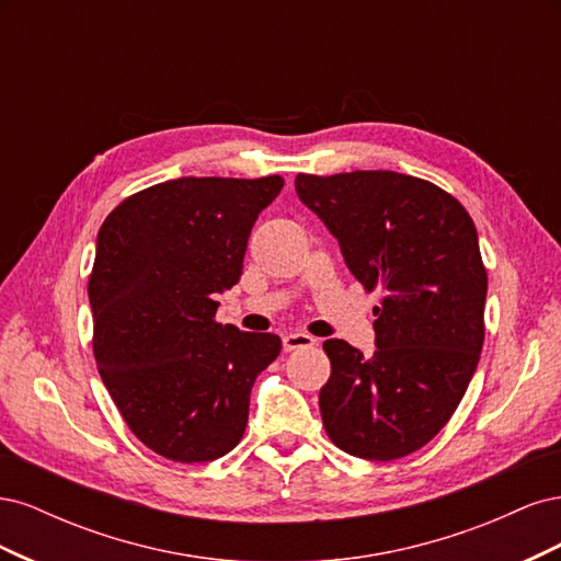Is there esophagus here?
Here are the masks:
<instances>
[{
    "mask_svg": "<svg viewBox=\"0 0 561 561\" xmlns=\"http://www.w3.org/2000/svg\"><path fill=\"white\" fill-rule=\"evenodd\" d=\"M316 346V339L307 332H293L283 336V348L285 351H299V348H309Z\"/></svg>",
    "mask_w": 561,
    "mask_h": 561,
    "instance_id": "34e87169",
    "label": "esophagus"
}]
</instances>
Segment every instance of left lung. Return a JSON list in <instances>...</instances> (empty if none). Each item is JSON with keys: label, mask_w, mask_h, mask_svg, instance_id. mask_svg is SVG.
I'll return each instance as SVG.
<instances>
[{"label": "left lung", "mask_w": 561, "mask_h": 561, "mask_svg": "<svg viewBox=\"0 0 561 561\" xmlns=\"http://www.w3.org/2000/svg\"><path fill=\"white\" fill-rule=\"evenodd\" d=\"M375 307V355L328 339L320 414L332 443L367 461L428 445L463 400L484 344L486 268L468 210L393 171L295 178Z\"/></svg>", "instance_id": "1"}]
</instances>
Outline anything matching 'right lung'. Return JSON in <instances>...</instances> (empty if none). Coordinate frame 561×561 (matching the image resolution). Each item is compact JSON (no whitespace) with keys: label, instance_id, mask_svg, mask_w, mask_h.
I'll use <instances>...</instances> for the list:
<instances>
[{"label":"right lung","instance_id":"obj_1","mask_svg":"<svg viewBox=\"0 0 561 561\" xmlns=\"http://www.w3.org/2000/svg\"><path fill=\"white\" fill-rule=\"evenodd\" d=\"M283 184L168 180L124 198L100 227L89 278L95 365L133 435L168 461H215L239 445L252 383L278 358L276 334L215 313Z\"/></svg>","mask_w":561,"mask_h":561}]
</instances>
